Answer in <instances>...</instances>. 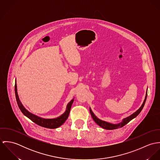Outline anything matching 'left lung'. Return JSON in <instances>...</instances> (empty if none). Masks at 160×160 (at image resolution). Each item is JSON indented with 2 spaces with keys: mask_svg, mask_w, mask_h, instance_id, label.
<instances>
[{
  "mask_svg": "<svg viewBox=\"0 0 160 160\" xmlns=\"http://www.w3.org/2000/svg\"><path fill=\"white\" fill-rule=\"evenodd\" d=\"M147 89L146 95H145L144 101H143L142 105H141V107L139 108V109L137 110V111H136V112H134L133 114L130 115V116H128V117H126V118H124V119H122V121L121 122L118 123V124H112V123H110V122H107V121H102V120L98 119V118L94 114V113L92 112L91 108H89V109H90V113H91L92 118H93V121H94L98 126H100L102 127V128L105 129H107V130H113V129H118V128H119L123 127L124 125H126V124H128L130 121H131L132 119L135 118L137 116V115L140 113V112H141L142 110L143 109V107H144V105H145V103L146 99H147Z\"/></svg>",
  "mask_w": 160,
  "mask_h": 160,
  "instance_id": "1",
  "label": "left lung"
}]
</instances>
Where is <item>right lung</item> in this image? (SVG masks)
Listing matches in <instances>:
<instances>
[{
  "mask_svg": "<svg viewBox=\"0 0 160 160\" xmlns=\"http://www.w3.org/2000/svg\"><path fill=\"white\" fill-rule=\"evenodd\" d=\"M17 81L15 80V97H16V100L18 105L19 108L20 109L21 112L23 113L24 116L28 117L29 119H30L32 122H35L39 126H41L42 127L46 128H49V129H55L60 126H62L67 119L68 117L69 112L71 108V105L74 102V98L72 99L67 106L66 111L63 114H62L61 116L55 118H52V119H46L43 118H41L36 114H32L28 112L23 106L22 103V102L20 100L18 92H17Z\"/></svg>",
  "mask_w": 160,
  "mask_h": 160,
  "instance_id": "add662e5",
  "label": "right lung"
}]
</instances>
